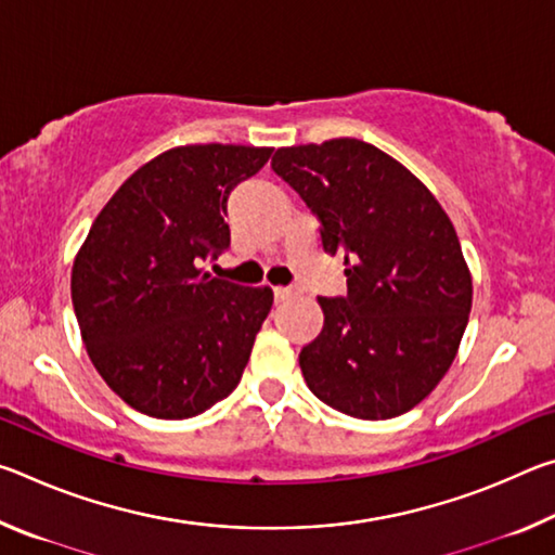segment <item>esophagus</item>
<instances>
[{"label":"esophagus","mask_w":555,"mask_h":555,"mask_svg":"<svg viewBox=\"0 0 555 555\" xmlns=\"http://www.w3.org/2000/svg\"><path fill=\"white\" fill-rule=\"evenodd\" d=\"M300 294V288L298 286H276L274 288V298L279 300H288V298H294V296H298Z\"/></svg>","instance_id":"esophagus-1"}]
</instances>
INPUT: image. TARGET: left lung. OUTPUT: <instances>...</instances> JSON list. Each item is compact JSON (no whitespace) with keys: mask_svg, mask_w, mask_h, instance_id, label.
Here are the masks:
<instances>
[{"mask_svg":"<svg viewBox=\"0 0 555 555\" xmlns=\"http://www.w3.org/2000/svg\"><path fill=\"white\" fill-rule=\"evenodd\" d=\"M271 168L347 267V296L318 298L323 331L298 354L308 389L347 416H401L446 377L473 306L453 222L409 168L360 139L279 149Z\"/></svg>","mask_w":555,"mask_h":555,"instance_id":"left-lung-1","label":"left lung"}]
</instances>
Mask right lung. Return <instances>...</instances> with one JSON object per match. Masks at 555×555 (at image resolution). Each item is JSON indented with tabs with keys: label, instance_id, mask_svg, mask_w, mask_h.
Listing matches in <instances>:
<instances>
[{
	"label": "right lung",
	"instance_id": "right-lung-1",
	"mask_svg": "<svg viewBox=\"0 0 555 555\" xmlns=\"http://www.w3.org/2000/svg\"><path fill=\"white\" fill-rule=\"evenodd\" d=\"M269 156L176 146L131 173L92 222L73 261V308L92 364L131 409L191 418L240 384L274 291L201 264L230 247V193Z\"/></svg>",
	"mask_w": 555,
	"mask_h": 555
}]
</instances>
